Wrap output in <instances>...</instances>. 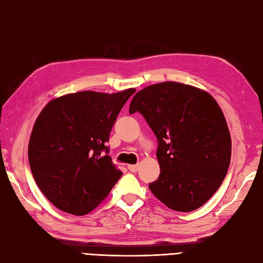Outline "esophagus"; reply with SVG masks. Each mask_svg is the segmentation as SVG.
I'll use <instances>...</instances> for the list:
<instances>
[{"mask_svg":"<svg viewBox=\"0 0 263 263\" xmlns=\"http://www.w3.org/2000/svg\"><path fill=\"white\" fill-rule=\"evenodd\" d=\"M127 168H128V171H130V172L136 173L139 170V165H128Z\"/></svg>","mask_w":263,"mask_h":263,"instance_id":"34e87169","label":"esophagus"}]
</instances>
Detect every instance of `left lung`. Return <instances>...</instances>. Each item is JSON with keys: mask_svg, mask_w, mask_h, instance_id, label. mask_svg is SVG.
Returning <instances> with one entry per match:
<instances>
[{"mask_svg": "<svg viewBox=\"0 0 263 263\" xmlns=\"http://www.w3.org/2000/svg\"><path fill=\"white\" fill-rule=\"evenodd\" d=\"M128 111H139L158 141L161 172L150 191L173 210L200 208L231 163V135L219 105L198 88L167 81L136 93Z\"/></svg>", "mask_w": 263, "mask_h": 263, "instance_id": "1", "label": "left lung"}]
</instances>
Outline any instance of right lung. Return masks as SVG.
Segmentation results:
<instances>
[{
    "mask_svg": "<svg viewBox=\"0 0 263 263\" xmlns=\"http://www.w3.org/2000/svg\"><path fill=\"white\" fill-rule=\"evenodd\" d=\"M135 89L80 91L49 102L33 125L28 158L44 195L64 212L82 216L107 197L123 173L106 143Z\"/></svg>",
    "mask_w": 263,
    "mask_h": 263,
    "instance_id": "add662e5",
    "label": "right lung"
}]
</instances>
